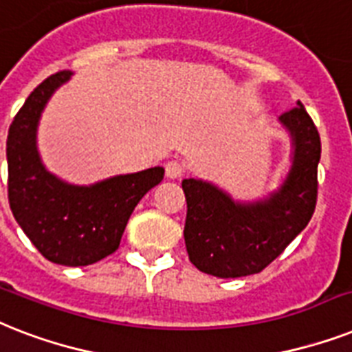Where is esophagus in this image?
<instances>
[{
  "mask_svg": "<svg viewBox=\"0 0 352 352\" xmlns=\"http://www.w3.org/2000/svg\"><path fill=\"white\" fill-rule=\"evenodd\" d=\"M184 173H185L184 163L178 162V160H170V162H167V165H165V174H167V178L170 179L182 178Z\"/></svg>",
  "mask_w": 352,
  "mask_h": 352,
  "instance_id": "34e87169",
  "label": "esophagus"
}]
</instances>
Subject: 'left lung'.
Masks as SVG:
<instances>
[{
	"label": "left lung",
	"mask_w": 352,
	"mask_h": 352,
	"mask_svg": "<svg viewBox=\"0 0 352 352\" xmlns=\"http://www.w3.org/2000/svg\"><path fill=\"white\" fill-rule=\"evenodd\" d=\"M294 142L292 167L280 190L254 204L232 201L229 194L199 179H184L187 218L185 245L192 265L218 278L256 274L285 251L316 207L318 129L298 101L280 116Z\"/></svg>",
	"instance_id": "left-lung-1"
}]
</instances>
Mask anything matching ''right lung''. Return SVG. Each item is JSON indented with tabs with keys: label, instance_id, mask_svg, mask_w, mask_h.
I'll list each match as a JSON object with an SVG mask.
<instances>
[{
	"label": "right lung",
	"instance_id": "right-lung-1",
	"mask_svg": "<svg viewBox=\"0 0 352 352\" xmlns=\"http://www.w3.org/2000/svg\"><path fill=\"white\" fill-rule=\"evenodd\" d=\"M61 70L39 83L10 123L7 138L8 204L34 247L52 263L83 267L116 251L132 210L163 179L162 167L76 187L47 173L36 148L39 114L69 80Z\"/></svg>",
	"mask_w": 352,
	"mask_h": 352
}]
</instances>
